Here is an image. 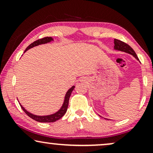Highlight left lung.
<instances>
[{
  "instance_id": "left-lung-1",
  "label": "left lung",
  "mask_w": 153,
  "mask_h": 153,
  "mask_svg": "<svg viewBox=\"0 0 153 153\" xmlns=\"http://www.w3.org/2000/svg\"><path fill=\"white\" fill-rule=\"evenodd\" d=\"M114 50H119V51H122V52H127V53H129L133 55L137 60H139L138 57L137 56L136 53L133 49L128 45L127 44L124 43V42L120 41V40L117 39H114Z\"/></svg>"
}]
</instances>
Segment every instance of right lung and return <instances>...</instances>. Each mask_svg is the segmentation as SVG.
I'll list each match as a JSON object with an SVG mask.
<instances>
[{
    "label": "right lung",
    "instance_id": "obj_1",
    "mask_svg": "<svg viewBox=\"0 0 153 153\" xmlns=\"http://www.w3.org/2000/svg\"><path fill=\"white\" fill-rule=\"evenodd\" d=\"M51 41H53V39H52V37H48V36H47V37H44L42 39H39L36 40V41H35L33 43H31L30 45H29V47L26 49L25 51H24V52H25L26 51H27L28 50H29L30 48H32V47H34L35 46H37V45H42V44H46V43L50 42ZM74 88H75V86L73 85V86H72L71 88L68 91V92H67L65 94V100H64V102H63L62 107H61L60 109H59L58 111H57L56 113L53 114L47 115V116L34 115V114H33L30 113V112L27 111H26L21 104H20V106H21V107H22V109L24 110V111L25 112L26 114H27V116H29L30 118L34 119V120H35V121H36V122H54L60 118H62L63 116L65 115V114L66 113L67 109H68V103H69L70 96H71V93L73 92Z\"/></svg>",
    "mask_w": 153,
    "mask_h": 153
}]
</instances>
